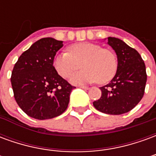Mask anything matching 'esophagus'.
<instances>
[{
	"label": "esophagus",
	"mask_w": 156,
	"mask_h": 156,
	"mask_svg": "<svg viewBox=\"0 0 156 156\" xmlns=\"http://www.w3.org/2000/svg\"><path fill=\"white\" fill-rule=\"evenodd\" d=\"M79 88H83V89H85V90H88V89H89V87H87V86H79Z\"/></svg>",
	"instance_id": "obj_1"
}]
</instances>
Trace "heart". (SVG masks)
Instances as JSON below:
<instances>
[{"label":"heart","mask_w":156,"mask_h":156,"mask_svg":"<svg viewBox=\"0 0 156 156\" xmlns=\"http://www.w3.org/2000/svg\"><path fill=\"white\" fill-rule=\"evenodd\" d=\"M68 50L56 55L53 66L61 77L68 78L82 64L83 70L72 77L73 83L83 84L96 81L104 83L109 81L117 71L116 55L99 45L81 42L72 45Z\"/></svg>","instance_id":"obj_1"}]
</instances>
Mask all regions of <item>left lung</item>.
Listing matches in <instances>:
<instances>
[{
	"mask_svg": "<svg viewBox=\"0 0 156 156\" xmlns=\"http://www.w3.org/2000/svg\"><path fill=\"white\" fill-rule=\"evenodd\" d=\"M108 44L117 55V72L109 83L100 88L101 97L93 105L102 113L122 115L133 109L144 96L145 65L140 53L120 39L108 37Z\"/></svg>",
	"mask_w": 156,
	"mask_h": 156,
	"instance_id": "1",
	"label": "left lung"
}]
</instances>
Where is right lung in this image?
Masks as SVG:
<instances>
[{
    "label": "right lung",
    "instance_id": "1",
    "mask_svg": "<svg viewBox=\"0 0 156 156\" xmlns=\"http://www.w3.org/2000/svg\"><path fill=\"white\" fill-rule=\"evenodd\" d=\"M62 41L45 37L22 53L12 73V89L19 107L30 117L48 119L62 115L68 108L75 88L58 74L53 67Z\"/></svg>",
    "mask_w": 156,
    "mask_h": 156
}]
</instances>
